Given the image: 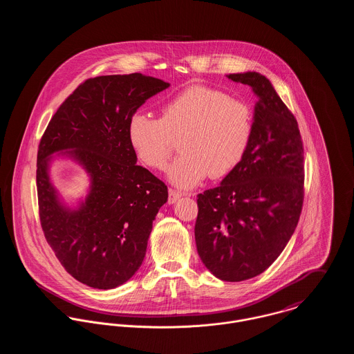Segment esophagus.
Returning <instances> with one entry per match:
<instances>
[{
	"instance_id": "esophagus-1",
	"label": "esophagus",
	"mask_w": 354,
	"mask_h": 354,
	"mask_svg": "<svg viewBox=\"0 0 354 354\" xmlns=\"http://www.w3.org/2000/svg\"><path fill=\"white\" fill-rule=\"evenodd\" d=\"M183 196V194L180 192V191H177V189H173V188H170L169 189V203H176L180 198Z\"/></svg>"
}]
</instances>
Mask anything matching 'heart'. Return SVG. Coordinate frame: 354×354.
<instances>
[{
	"mask_svg": "<svg viewBox=\"0 0 354 354\" xmlns=\"http://www.w3.org/2000/svg\"><path fill=\"white\" fill-rule=\"evenodd\" d=\"M129 142L143 163L163 169L174 139L184 136L177 158L167 169L169 180L184 189L208 176L221 178L243 160L252 136V113L245 102L207 86H191L170 97L160 118L135 113L128 125Z\"/></svg>",
	"mask_w": 354,
	"mask_h": 354,
	"instance_id": "1",
	"label": "heart"
}]
</instances>
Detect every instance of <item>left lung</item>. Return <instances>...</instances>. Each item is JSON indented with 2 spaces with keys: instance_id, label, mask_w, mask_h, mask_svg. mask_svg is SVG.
<instances>
[{
  "instance_id": "obj_1",
  "label": "left lung",
  "mask_w": 354,
  "mask_h": 354,
  "mask_svg": "<svg viewBox=\"0 0 354 354\" xmlns=\"http://www.w3.org/2000/svg\"><path fill=\"white\" fill-rule=\"evenodd\" d=\"M257 97L252 136L243 160L216 188L198 195L195 240L207 270L227 282L253 278L285 250L304 201V149L299 124L271 82L230 73Z\"/></svg>"
}]
</instances>
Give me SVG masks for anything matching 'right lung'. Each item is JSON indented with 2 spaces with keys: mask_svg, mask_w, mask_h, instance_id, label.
<instances>
[{
  "mask_svg": "<svg viewBox=\"0 0 354 354\" xmlns=\"http://www.w3.org/2000/svg\"><path fill=\"white\" fill-rule=\"evenodd\" d=\"M170 84L142 73L98 76L58 107L41 139L37 189L41 225L64 268L94 289H114L143 263L152 222L167 187L136 165L128 125L136 110ZM53 153L77 161L91 177L77 207L64 205L50 180Z\"/></svg>",
  "mask_w": 354,
  "mask_h": 354,
  "instance_id": "obj_1",
  "label": "right lung"
}]
</instances>
